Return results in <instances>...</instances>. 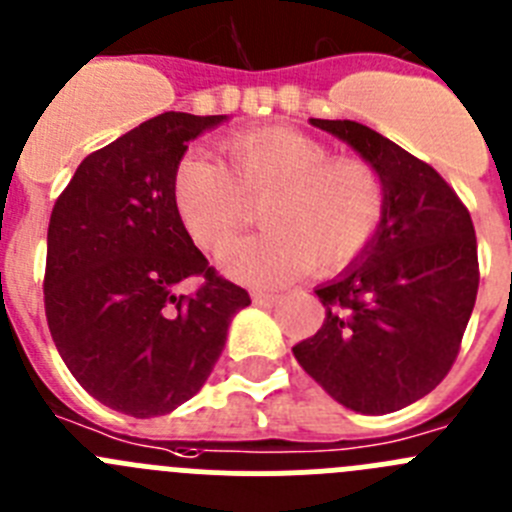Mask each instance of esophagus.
<instances>
[{"label": "esophagus", "mask_w": 512, "mask_h": 512, "mask_svg": "<svg viewBox=\"0 0 512 512\" xmlns=\"http://www.w3.org/2000/svg\"><path fill=\"white\" fill-rule=\"evenodd\" d=\"M253 304H259V307H274L279 302V294H271V292H253L251 294Z\"/></svg>", "instance_id": "esophagus-1"}]
</instances>
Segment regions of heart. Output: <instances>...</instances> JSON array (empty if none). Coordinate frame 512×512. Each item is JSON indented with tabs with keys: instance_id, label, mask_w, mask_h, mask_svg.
<instances>
[{
	"instance_id": "obj_1",
	"label": "heart",
	"mask_w": 512,
	"mask_h": 512,
	"mask_svg": "<svg viewBox=\"0 0 512 512\" xmlns=\"http://www.w3.org/2000/svg\"><path fill=\"white\" fill-rule=\"evenodd\" d=\"M223 162L185 154L172 175V203L192 241L225 248L261 203L266 231L223 253L225 274L276 287L297 271H335L373 243L386 218V187L373 164L332 157L294 129H253L220 144Z\"/></svg>"
}]
</instances>
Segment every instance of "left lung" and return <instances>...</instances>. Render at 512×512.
<instances>
[{
  "label": "left lung",
  "instance_id": "left-lung-1",
  "mask_svg": "<svg viewBox=\"0 0 512 512\" xmlns=\"http://www.w3.org/2000/svg\"><path fill=\"white\" fill-rule=\"evenodd\" d=\"M381 175L373 243L314 294L325 322L292 353L335 401L388 414L419 401L457 360L480 287L470 210L431 164L358 121L312 119Z\"/></svg>",
  "mask_w": 512,
  "mask_h": 512
}]
</instances>
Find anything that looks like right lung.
Here are the masks:
<instances>
[{"label": "right lung", "mask_w": 512, "mask_h": 512, "mask_svg": "<svg viewBox=\"0 0 512 512\" xmlns=\"http://www.w3.org/2000/svg\"><path fill=\"white\" fill-rule=\"evenodd\" d=\"M228 116L164 111L88 154L48 225L45 317L73 378L109 409L170 414L208 381L246 289L215 274L172 203L187 142ZM204 279L198 293L177 286Z\"/></svg>", "instance_id": "1"}]
</instances>
